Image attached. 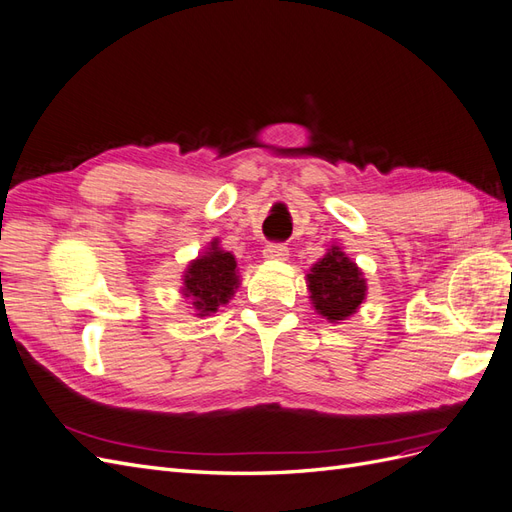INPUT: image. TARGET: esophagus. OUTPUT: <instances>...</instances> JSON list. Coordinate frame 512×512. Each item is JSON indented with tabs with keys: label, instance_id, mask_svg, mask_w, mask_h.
Here are the masks:
<instances>
[{
	"label": "esophagus",
	"instance_id": "obj_1",
	"mask_svg": "<svg viewBox=\"0 0 512 512\" xmlns=\"http://www.w3.org/2000/svg\"><path fill=\"white\" fill-rule=\"evenodd\" d=\"M262 256L267 260H286L288 258V247L284 243H269L262 250Z\"/></svg>",
	"mask_w": 512,
	"mask_h": 512
}]
</instances>
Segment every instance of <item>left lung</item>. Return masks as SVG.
I'll list each match as a JSON object with an SVG mask.
<instances>
[{
  "label": "left lung",
  "instance_id": "8db88e82",
  "mask_svg": "<svg viewBox=\"0 0 512 512\" xmlns=\"http://www.w3.org/2000/svg\"><path fill=\"white\" fill-rule=\"evenodd\" d=\"M307 290L316 312L329 322L352 316L365 301L367 284L363 271L333 245L307 273Z\"/></svg>",
  "mask_w": 512,
  "mask_h": 512
}]
</instances>
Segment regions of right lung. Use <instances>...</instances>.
<instances>
[{
    "label": "right lung",
    "mask_w": 512,
    "mask_h": 512,
    "mask_svg": "<svg viewBox=\"0 0 512 512\" xmlns=\"http://www.w3.org/2000/svg\"><path fill=\"white\" fill-rule=\"evenodd\" d=\"M239 288L237 260L230 252H224L218 241H211L207 252L192 260L183 273V297L192 299L196 316H209L218 312L220 305Z\"/></svg>",
    "instance_id": "add662e5"
}]
</instances>
